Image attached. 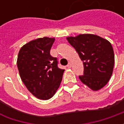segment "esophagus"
Returning <instances> with one entry per match:
<instances>
[{"label":"esophagus","instance_id":"1","mask_svg":"<svg viewBox=\"0 0 124 124\" xmlns=\"http://www.w3.org/2000/svg\"><path fill=\"white\" fill-rule=\"evenodd\" d=\"M71 66H72V63L71 62H68V64L67 65V67L70 68H71Z\"/></svg>","mask_w":124,"mask_h":124}]
</instances>
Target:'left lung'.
I'll return each instance as SVG.
<instances>
[{
	"mask_svg": "<svg viewBox=\"0 0 124 124\" xmlns=\"http://www.w3.org/2000/svg\"><path fill=\"white\" fill-rule=\"evenodd\" d=\"M66 39L83 62L84 75L79 76L81 82L93 91L102 88L111 78L114 66L111 43L92 34L69 36Z\"/></svg>",
	"mask_w": 124,
	"mask_h": 124,
	"instance_id": "8db88e82",
	"label": "left lung"
}]
</instances>
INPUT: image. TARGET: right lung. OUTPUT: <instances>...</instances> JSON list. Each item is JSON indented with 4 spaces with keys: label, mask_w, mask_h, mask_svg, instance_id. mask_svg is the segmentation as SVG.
<instances>
[{
    "label": "right lung",
    "mask_w": 124,
    "mask_h": 124,
    "mask_svg": "<svg viewBox=\"0 0 124 124\" xmlns=\"http://www.w3.org/2000/svg\"><path fill=\"white\" fill-rule=\"evenodd\" d=\"M55 38L44 37L29 42L18 54L17 67L23 82L33 96L49 100L59 88L64 70L50 54Z\"/></svg>",
    "instance_id": "obj_1"
}]
</instances>
